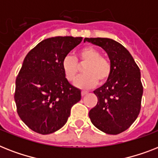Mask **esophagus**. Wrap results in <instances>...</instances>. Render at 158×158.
Instances as JSON below:
<instances>
[{"label":"esophagus","instance_id":"obj_1","mask_svg":"<svg viewBox=\"0 0 158 158\" xmlns=\"http://www.w3.org/2000/svg\"><path fill=\"white\" fill-rule=\"evenodd\" d=\"M87 93H88V91H85V90H82V91H81V95H82V96H85Z\"/></svg>","mask_w":158,"mask_h":158}]
</instances>
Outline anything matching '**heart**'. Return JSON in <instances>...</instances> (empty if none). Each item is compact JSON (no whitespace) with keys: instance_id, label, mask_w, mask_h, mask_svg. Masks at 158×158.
Wrapping results in <instances>:
<instances>
[{"instance_id":"1","label":"heart","mask_w":158,"mask_h":158,"mask_svg":"<svg viewBox=\"0 0 158 158\" xmlns=\"http://www.w3.org/2000/svg\"><path fill=\"white\" fill-rule=\"evenodd\" d=\"M79 64H85L83 67L84 74L75 81V85L81 89H90L98 84L108 81L112 73L110 62L101 56V53L96 48L86 46L78 52L77 58L67 55L62 61V69L65 77L73 81L77 75Z\"/></svg>"}]
</instances>
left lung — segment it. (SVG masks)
Returning <instances> with one entry per match:
<instances>
[{"label": "left lung", "instance_id": "1", "mask_svg": "<svg viewBox=\"0 0 158 158\" xmlns=\"http://www.w3.org/2000/svg\"><path fill=\"white\" fill-rule=\"evenodd\" d=\"M108 54L112 73L104 84L94 90L98 98L89 117L94 127L106 134L117 135L131 127L141 108L143 85L140 70L130 52L109 38H85Z\"/></svg>", "mask_w": 158, "mask_h": 158}]
</instances>
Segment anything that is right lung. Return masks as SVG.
I'll return each instance as SVG.
<instances>
[{"label":"right lung","instance_id":"obj_1","mask_svg":"<svg viewBox=\"0 0 158 158\" xmlns=\"http://www.w3.org/2000/svg\"><path fill=\"white\" fill-rule=\"evenodd\" d=\"M82 37L55 36L41 41L23 62L15 81L18 114L36 133H54L66 124L81 90L65 77L62 61Z\"/></svg>","mask_w":158,"mask_h":158}]
</instances>
